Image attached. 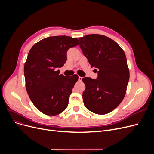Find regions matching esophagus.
<instances>
[{
	"label": "esophagus",
	"instance_id": "esophagus-1",
	"mask_svg": "<svg viewBox=\"0 0 154 154\" xmlns=\"http://www.w3.org/2000/svg\"><path fill=\"white\" fill-rule=\"evenodd\" d=\"M82 77H79V81H82Z\"/></svg>",
	"mask_w": 154,
	"mask_h": 154
}]
</instances>
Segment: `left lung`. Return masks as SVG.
Segmentation results:
<instances>
[{
	"label": "left lung",
	"mask_w": 154,
	"mask_h": 154,
	"mask_svg": "<svg viewBox=\"0 0 154 154\" xmlns=\"http://www.w3.org/2000/svg\"><path fill=\"white\" fill-rule=\"evenodd\" d=\"M79 40L91 67L99 70L97 79H82L85 85L84 106L94 114H108L121 103L126 93L129 70L125 54L118 44L106 36L91 34Z\"/></svg>",
	"instance_id": "obj_1"
}]
</instances>
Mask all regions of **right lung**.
I'll return each mask as SVG.
<instances>
[{
	"label": "right lung",
	"instance_id": "right-lung-1",
	"mask_svg": "<svg viewBox=\"0 0 154 154\" xmlns=\"http://www.w3.org/2000/svg\"><path fill=\"white\" fill-rule=\"evenodd\" d=\"M79 40L66 35L45 38L30 50L24 65L26 87L35 107L47 116H56L68 106L72 88L79 79L59 74L57 68L67 60V52Z\"/></svg>",
	"mask_w": 154,
	"mask_h": 154
}]
</instances>
